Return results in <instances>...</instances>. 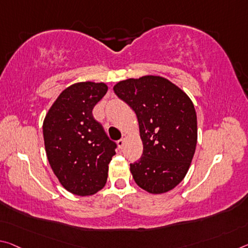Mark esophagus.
Masks as SVG:
<instances>
[{"label": "esophagus", "instance_id": "34e87169", "mask_svg": "<svg viewBox=\"0 0 248 248\" xmlns=\"http://www.w3.org/2000/svg\"><path fill=\"white\" fill-rule=\"evenodd\" d=\"M125 138H127V136L125 135H124L123 136V139H120L119 141H118L117 142V144H118V147H119V149H121L124 147V140H125Z\"/></svg>", "mask_w": 248, "mask_h": 248}]
</instances>
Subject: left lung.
Returning a JSON list of instances; mask_svg holds the SVG:
<instances>
[{"label": "left lung", "instance_id": "left-lung-1", "mask_svg": "<svg viewBox=\"0 0 248 248\" xmlns=\"http://www.w3.org/2000/svg\"><path fill=\"white\" fill-rule=\"evenodd\" d=\"M116 95L136 112L142 156L130 164L138 186L151 194L171 191L184 179L198 142L194 105L169 79L147 75L113 86Z\"/></svg>", "mask_w": 248, "mask_h": 248}]
</instances>
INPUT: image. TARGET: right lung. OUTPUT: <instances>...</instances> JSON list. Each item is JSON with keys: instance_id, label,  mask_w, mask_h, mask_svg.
I'll return each instance as SVG.
<instances>
[{"instance_id": "right-lung-1", "label": "right lung", "mask_w": 248, "mask_h": 248, "mask_svg": "<svg viewBox=\"0 0 248 248\" xmlns=\"http://www.w3.org/2000/svg\"><path fill=\"white\" fill-rule=\"evenodd\" d=\"M108 90L105 82L81 81L62 90L47 111L43 136L47 159L70 193L93 195L105 186L116 143L93 119V109Z\"/></svg>"}]
</instances>
